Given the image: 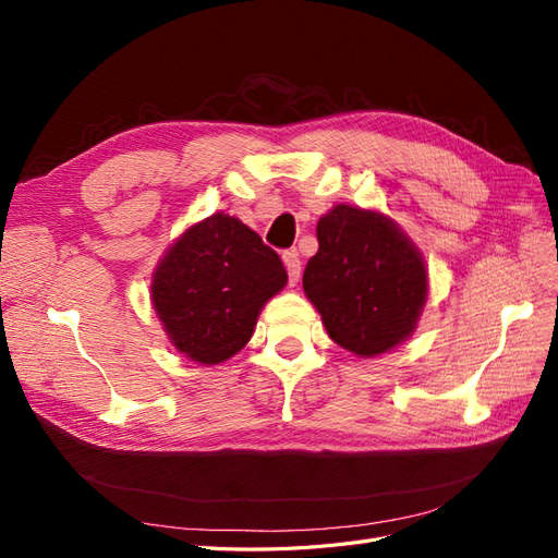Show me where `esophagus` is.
Here are the masks:
<instances>
[{"label": "esophagus", "mask_w": 558, "mask_h": 558, "mask_svg": "<svg viewBox=\"0 0 558 558\" xmlns=\"http://www.w3.org/2000/svg\"><path fill=\"white\" fill-rule=\"evenodd\" d=\"M283 265H286V272H289V283L295 286L300 281V258H298V251L291 248V251H283L281 256Z\"/></svg>", "instance_id": "obj_1"}]
</instances>
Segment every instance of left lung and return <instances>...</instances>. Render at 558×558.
<instances>
[{
  "label": "left lung",
  "mask_w": 558,
  "mask_h": 558,
  "mask_svg": "<svg viewBox=\"0 0 558 558\" xmlns=\"http://www.w3.org/2000/svg\"><path fill=\"white\" fill-rule=\"evenodd\" d=\"M302 286L332 340L377 356L400 344L426 302V267L391 218L337 205L316 226Z\"/></svg>",
  "instance_id": "obj_1"
}]
</instances>
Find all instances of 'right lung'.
Here are the masks:
<instances>
[{"mask_svg":"<svg viewBox=\"0 0 558 558\" xmlns=\"http://www.w3.org/2000/svg\"><path fill=\"white\" fill-rule=\"evenodd\" d=\"M286 279L275 248L238 218L216 214L170 246L150 289L172 344L216 365L251 340L263 305Z\"/></svg>","mask_w":558,"mask_h":558,"instance_id":"obj_1","label":"right lung"}]
</instances>
